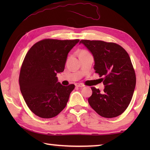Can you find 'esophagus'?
Masks as SVG:
<instances>
[{"instance_id":"esophagus-1","label":"esophagus","mask_w":150,"mask_h":150,"mask_svg":"<svg viewBox=\"0 0 150 150\" xmlns=\"http://www.w3.org/2000/svg\"><path fill=\"white\" fill-rule=\"evenodd\" d=\"M75 86L76 87H81V88H82V87H84V86L83 84H82V83H76L75 84Z\"/></svg>"}]
</instances>
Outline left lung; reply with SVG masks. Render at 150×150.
Segmentation results:
<instances>
[{"label": "left lung", "instance_id": "left-lung-1", "mask_svg": "<svg viewBox=\"0 0 150 150\" xmlns=\"http://www.w3.org/2000/svg\"><path fill=\"white\" fill-rule=\"evenodd\" d=\"M93 57L95 73L104 77L103 91L91 87L90 106L106 118L120 115L131 102L136 84L135 73L128 53L122 47L101 40H82Z\"/></svg>", "mask_w": 150, "mask_h": 150}]
</instances>
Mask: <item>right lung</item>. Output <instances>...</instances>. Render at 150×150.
<instances>
[{
	"label": "right lung",
	"mask_w": 150,
	"mask_h": 150,
	"mask_svg": "<svg viewBox=\"0 0 150 150\" xmlns=\"http://www.w3.org/2000/svg\"><path fill=\"white\" fill-rule=\"evenodd\" d=\"M79 42L78 39H44L28 52L21 67L19 84L25 102L36 115L50 119L66 107L75 85H62L57 74L64 71L68 53Z\"/></svg>",
	"instance_id": "right-lung-1"
}]
</instances>
